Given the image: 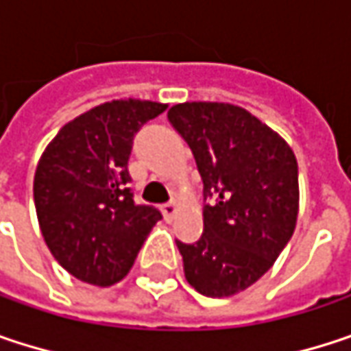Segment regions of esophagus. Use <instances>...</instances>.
<instances>
[{
	"instance_id": "obj_1",
	"label": "esophagus",
	"mask_w": 351,
	"mask_h": 351,
	"mask_svg": "<svg viewBox=\"0 0 351 351\" xmlns=\"http://www.w3.org/2000/svg\"><path fill=\"white\" fill-rule=\"evenodd\" d=\"M176 211H178V205H176V203H167V205H162V215H165L167 221H173V219H175Z\"/></svg>"
}]
</instances>
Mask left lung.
I'll return each instance as SVG.
<instances>
[{"label":"left lung","instance_id":"8db88e82","mask_svg":"<svg viewBox=\"0 0 351 351\" xmlns=\"http://www.w3.org/2000/svg\"><path fill=\"white\" fill-rule=\"evenodd\" d=\"M169 121L189 144L203 195V236L176 242L186 282L205 297H232L264 276L289 244L299 215L293 148L247 109L186 101Z\"/></svg>","mask_w":351,"mask_h":351}]
</instances>
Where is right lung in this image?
Masks as SVG:
<instances>
[{
	"mask_svg": "<svg viewBox=\"0 0 351 351\" xmlns=\"http://www.w3.org/2000/svg\"><path fill=\"white\" fill-rule=\"evenodd\" d=\"M167 104L113 99L64 123L42 152L34 175V205L42 238L75 278L119 282L160 219L136 205L128 186L134 134Z\"/></svg>",
	"mask_w": 351,
	"mask_h": 351,
	"instance_id": "1",
	"label": "right lung"
}]
</instances>
